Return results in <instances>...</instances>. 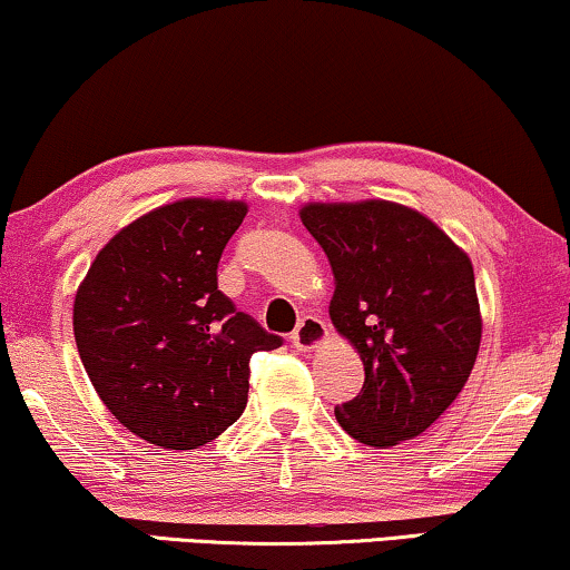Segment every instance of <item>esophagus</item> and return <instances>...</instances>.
I'll return each instance as SVG.
<instances>
[{
    "label": "esophagus",
    "instance_id": "esophagus-1",
    "mask_svg": "<svg viewBox=\"0 0 570 570\" xmlns=\"http://www.w3.org/2000/svg\"><path fill=\"white\" fill-rule=\"evenodd\" d=\"M330 340V330H326V324L322 322V318H303V322L298 324V330L293 332V347H298L301 353H311V350L322 347L324 342Z\"/></svg>",
    "mask_w": 570,
    "mask_h": 570
}]
</instances>
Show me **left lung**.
Instances as JSON below:
<instances>
[{"instance_id": "8db88e82", "label": "left lung", "mask_w": 570, "mask_h": 570, "mask_svg": "<svg viewBox=\"0 0 570 570\" xmlns=\"http://www.w3.org/2000/svg\"><path fill=\"white\" fill-rule=\"evenodd\" d=\"M301 223L330 259L334 330L365 371L361 394L334 407L337 423L365 446L415 439L449 410L478 361L470 256L400 202H308Z\"/></svg>"}]
</instances>
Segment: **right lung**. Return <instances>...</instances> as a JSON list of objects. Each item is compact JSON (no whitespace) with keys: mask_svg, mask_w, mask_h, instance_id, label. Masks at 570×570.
<instances>
[{"mask_svg":"<svg viewBox=\"0 0 570 570\" xmlns=\"http://www.w3.org/2000/svg\"><path fill=\"white\" fill-rule=\"evenodd\" d=\"M248 205L189 197L124 225L77 287V353L100 402L155 446H205L248 400V361L283 340L217 291Z\"/></svg>","mask_w":570,"mask_h":570,"instance_id":"add662e5","label":"right lung"}]
</instances>
